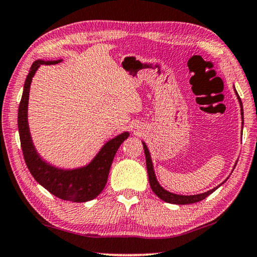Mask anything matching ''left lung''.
<instances>
[{"label":"left lung","instance_id":"8db88e82","mask_svg":"<svg viewBox=\"0 0 257 257\" xmlns=\"http://www.w3.org/2000/svg\"><path fill=\"white\" fill-rule=\"evenodd\" d=\"M234 90H235V88H234ZM235 94L237 96V99H239L240 102V106H241V114L243 116V109H242V102H241V98L240 96L237 95V92L235 90ZM243 119V117H242ZM144 145V151H145V156H146V166H147V173H148V180H150V184H151V188L153 192L155 193L156 196L159 197V198H161L162 200H165L167 203H172V204H180V205H185V204H192V203H197V202H200V200L205 199L207 196L211 195L212 192L215 191V189H212V190L207 191V192H204V193H199V195H191V196H182V195H176V193H173V192H169L163 189L161 185L159 184L158 180H156V176H155V173H154V169H153V163H152V159H151V154L150 152H148V148L146 146V144L143 143Z\"/></svg>","mask_w":257,"mask_h":257}]
</instances>
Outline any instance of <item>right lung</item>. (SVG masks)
Returning a JSON list of instances; mask_svg holds the SVG:
<instances>
[{
	"instance_id": "1",
	"label": "right lung",
	"mask_w": 257,
	"mask_h": 257,
	"mask_svg": "<svg viewBox=\"0 0 257 257\" xmlns=\"http://www.w3.org/2000/svg\"><path fill=\"white\" fill-rule=\"evenodd\" d=\"M58 61L37 60L32 64L24 83L23 95L18 107V132L24 160L30 173L40 185L58 198L69 202L83 203L97 197L105 187L110 167L112 165L122 141L128 138V132H124L104 145L95 159L88 166L79 169L64 170L50 166L37 153L33 146L28 124V103L30 84L32 77L42 65L58 64Z\"/></svg>"
}]
</instances>
